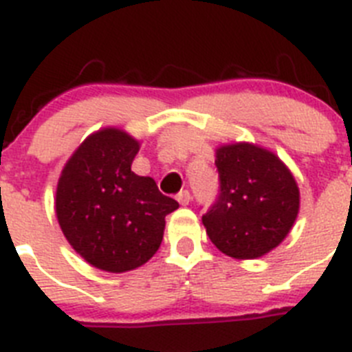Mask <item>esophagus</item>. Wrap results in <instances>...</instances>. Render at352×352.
Masks as SVG:
<instances>
[{
	"mask_svg": "<svg viewBox=\"0 0 352 352\" xmlns=\"http://www.w3.org/2000/svg\"><path fill=\"white\" fill-rule=\"evenodd\" d=\"M176 199H178V203L182 204V206H186V204L192 201V195L188 190H182L178 195H176Z\"/></svg>",
	"mask_w": 352,
	"mask_h": 352,
	"instance_id": "34e87169",
	"label": "esophagus"
}]
</instances>
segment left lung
Masks as SVG:
<instances>
[{"instance_id":"left-lung-1","label":"left lung","mask_w":352,"mask_h":352,"mask_svg":"<svg viewBox=\"0 0 352 352\" xmlns=\"http://www.w3.org/2000/svg\"><path fill=\"white\" fill-rule=\"evenodd\" d=\"M220 194L203 217L211 243L234 259L266 256L285 239L300 211V188L280 158L252 142L214 151Z\"/></svg>"}]
</instances>
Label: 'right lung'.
I'll return each mask as SVG.
<instances>
[{"instance_id": "add662e5", "label": "right lung", "mask_w": 352, "mask_h": 352, "mask_svg": "<svg viewBox=\"0 0 352 352\" xmlns=\"http://www.w3.org/2000/svg\"><path fill=\"white\" fill-rule=\"evenodd\" d=\"M139 141L107 126L80 142L56 188V217L72 248L109 273L135 270L155 256L166 217L179 204L138 176L132 162Z\"/></svg>"}]
</instances>
